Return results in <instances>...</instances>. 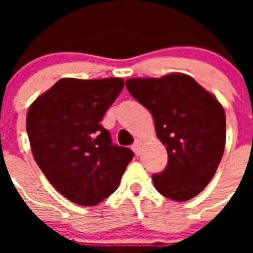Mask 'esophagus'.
Masks as SVG:
<instances>
[{
    "mask_svg": "<svg viewBox=\"0 0 253 253\" xmlns=\"http://www.w3.org/2000/svg\"><path fill=\"white\" fill-rule=\"evenodd\" d=\"M140 146H142V142H140V140H135V143L132 144V151H134L136 156L140 155Z\"/></svg>",
    "mask_w": 253,
    "mask_h": 253,
    "instance_id": "obj_1",
    "label": "esophagus"
}]
</instances>
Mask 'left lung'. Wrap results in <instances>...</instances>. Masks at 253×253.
I'll use <instances>...</instances> for the list:
<instances>
[{
	"label": "left lung",
	"mask_w": 253,
	"mask_h": 253,
	"mask_svg": "<svg viewBox=\"0 0 253 253\" xmlns=\"http://www.w3.org/2000/svg\"><path fill=\"white\" fill-rule=\"evenodd\" d=\"M126 87L151 111L156 135L167 146L168 164L152 174L155 188L177 202L196 197L211 181L223 156L226 114L222 105L182 73L130 79Z\"/></svg>",
	"instance_id": "8db88e82"
}]
</instances>
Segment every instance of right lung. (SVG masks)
Returning a JSON list of instances; mask_svg holds the SVG:
<instances>
[{"mask_svg": "<svg viewBox=\"0 0 253 253\" xmlns=\"http://www.w3.org/2000/svg\"><path fill=\"white\" fill-rule=\"evenodd\" d=\"M122 79H61L39 95L26 118L34 159L65 198L94 206L113 194L134 152L111 143L99 125L122 91Z\"/></svg>", "mask_w": 253, "mask_h": 253, "instance_id": "obj_1", "label": "right lung"}]
</instances>
